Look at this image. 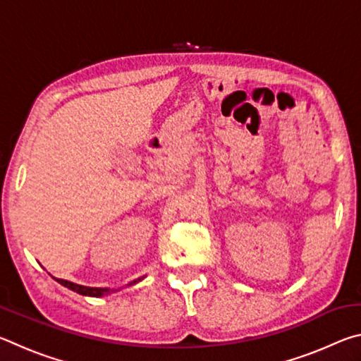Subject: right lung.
<instances>
[{"mask_svg":"<svg viewBox=\"0 0 361 361\" xmlns=\"http://www.w3.org/2000/svg\"><path fill=\"white\" fill-rule=\"evenodd\" d=\"M56 279V277H54ZM145 277H140L137 280H133L129 285H135L138 283L140 280H143ZM60 285L66 286V288H70L71 291H76L79 295L82 296H92V298H100V296H105V295H111L114 291H119V290H111V288H94V286H84V285H78V283H73L68 282V280H63V279H56Z\"/></svg>","mask_w":361,"mask_h":361,"instance_id":"right-lung-1","label":"right lung"}]
</instances>
